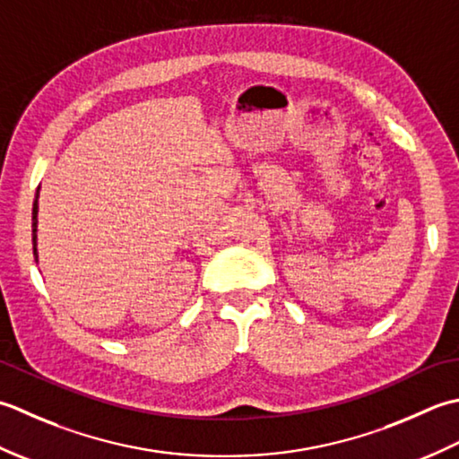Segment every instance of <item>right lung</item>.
<instances>
[{
	"label": "right lung",
	"mask_w": 459,
	"mask_h": 459,
	"mask_svg": "<svg viewBox=\"0 0 459 459\" xmlns=\"http://www.w3.org/2000/svg\"><path fill=\"white\" fill-rule=\"evenodd\" d=\"M35 223H37V200L33 204V243H35ZM35 251V249H33Z\"/></svg>",
	"instance_id": "right-lung-1"
}]
</instances>
